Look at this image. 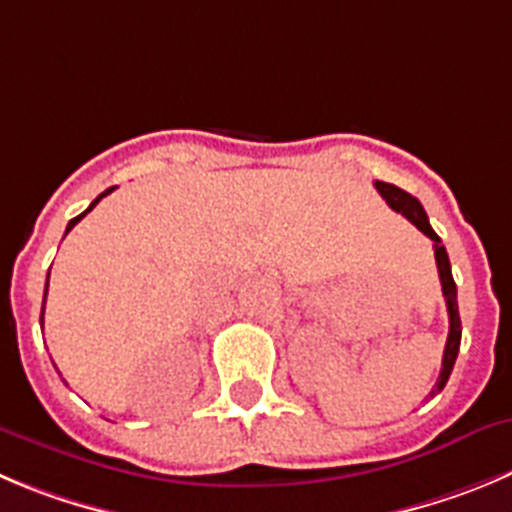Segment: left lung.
<instances>
[{"instance_id": "8db88e82", "label": "left lung", "mask_w": 512, "mask_h": 512, "mask_svg": "<svg viewBox=\"0 0 512 512\" xmlns=\"http://www.w3.org/2000/svg\"><path fill=\"white\" fill-rule=\"evenodd\" d=\"M374 186L379 189V194L386 199V204H389L394 212L404 214V217L419 229V232H424L429 240L434 242V260H437L439 280H442V293H444V300H447V313H450V333H447V346H444L442 371H439V379L432 389V396H434L437 391L444 389V384H447V379H450L452 366H455L457 353H460V338H462L460 310H457V285H455V278H452L450 257H447V250H444L442 240L437 237L432 224H429V217L427 212H424L422 204H419V199H414L412 194H407V191L399 189V186L386 184V181H376Z\"/></svg>"}]
</instances>
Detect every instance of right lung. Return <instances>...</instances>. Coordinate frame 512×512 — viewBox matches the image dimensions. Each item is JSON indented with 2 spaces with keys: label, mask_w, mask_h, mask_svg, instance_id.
I'll use <instances>...</instances> for the list:
<instances>
[{
  "label": "right lung",
  "mask_w": 512,
  "mask_h": 512,
  "mask_svg": "<svg viewBox=\"0 0 512 512\" xmlns=\"http://www.w3.org/2000/svg\"><path fill=\"white\" fill-rule=\"evenodd\" d=\"M113 189H116V186H111V189H105L103 191V194H100V197L98 199H95V202L93 204H90V207L88 209H85V212L83 214H78V217H75V219H70V224H68V229H65V234H68L70 232V229H73L75 227V224H78L80 222V219H83L85 217V214H88L90 212V209H93L95 207V204H98L100 202V199H103L105 197V194H111V191ZM47 285H50V278H47V283H45V298H47ZM42 315H45V303H42ZM42 315H40V323H42Z\"/></svg>",
  "instance_id": "1"
}]
</instances>
